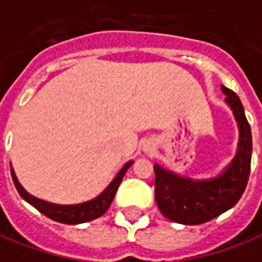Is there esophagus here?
I'll list each match as a JSON object with an SVG mask.
<instances>
[{
    "label": "esophagus",
    "instance_id": "34e87169",
    "mask_svg": "<svg viewBox=\"0 0 262 262\" xmlns=\"http://www.w3.org/2000/svg\"><path fill=\"white\" fill-rule=\"evenodd\" d=\"M152 150H154V149H152L150 146H146V152H152Z\"/></svg>",
    "mask_w": 262,
    "mask_h": 262
}]
</instances>
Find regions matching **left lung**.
Wrapping results in <instances>:
<instances>
[{
	"label": "left lung",
	"instance_id": "left-lung-1",
	"mask_svg": "<svg viewBox=\"0 0 262 262\" xmlns=\"http://www.w3.org/2000/svg\"><path fill=\"white\" fill-rule=\"evenodd\" d=\"M238 129L239 142L235 158L221 175L195 181L176 175L155 165V199L168 220L183 225H199L231 209L243 196L251 169V127L239 97L228 87L221 86Z\"/></svg>",
	"mask_w": 262,
	"mask_h": 262
}]
</instances>
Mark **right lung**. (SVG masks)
I'll use <instances>...</instances> for the list:
<instances>
[{
	"label": "right lung",
	"instance_id": "add662e5",
	"mask_svg": "<svg viewBox=\"0 0 262 262\" xmlns=\"http://www.w3.org/2000/svg\"><path fill=\"white\" fill-rule=\"evenodd\" d=\"M133 162H127L123 168L119 170V173L115 176V179L108 183V186L101 192L97 198L87 201L83 204H76V205H57V204H51V202H46L42 199H38L30 195L28 192L21 186V183L18 182L17 176L14 173V170L11 168V176L14 185L17 188V191L21 195V198L26 199L30 205H33L37 211H40L44 213L46 216H49L50 220L61 222V224H70V225H76V224H83V222H89L93 221L96 218L101 216L103 213L108 209V206L112 204V201L116 195L117 188L123 179L126 170L130 168Z\"/></svg>",
	"mask_w": 262,
	"mask_h": 262
}]
</instances>
